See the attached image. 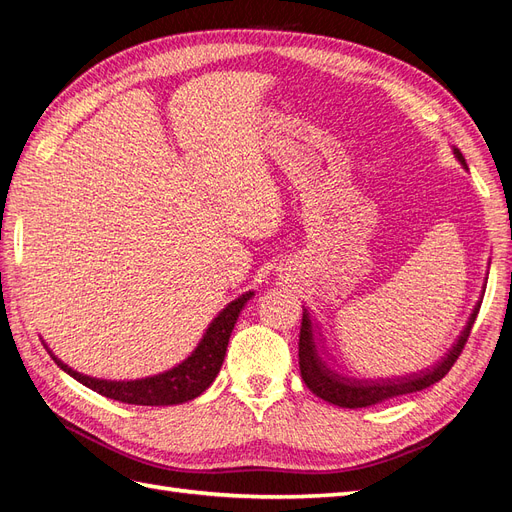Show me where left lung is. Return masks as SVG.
Segmentation results:
<instances>
[{"label":"left lung","instance_id":"obj_1","mask_svg":"<svg viewBox=\"0 0 512 512\" xmlns=\"http://www.w3.org/2000/svg\"><path fill=\"white\" fill-rule=\"evenodd\" d=\"M455 156L463 166H466V160H463L459 149H455ZM478 309H480V303H476L474 312L466 324V329H463V333L457 339V344L448 350V354L438 365L421 371V374L386 378V380H356V378H348L344 374H339L337 369H333L318 348L312 316L307 314V309H303V322H301V335H299L301 378L307 384V389L314 395H318L320 399L329 401V404H335L339 408H367V406L380 404V401L397 397V395L423 391V389H427V386L440 382L448 374V371H451V367L457 363L459 354L463 352V346H466L468 337L472 333Z\"/></svg>","mask_w":512,"mask_h":512}]
</instances>
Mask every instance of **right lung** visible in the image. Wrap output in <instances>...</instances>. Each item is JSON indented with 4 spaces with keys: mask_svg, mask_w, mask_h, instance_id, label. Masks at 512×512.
<instances>
[{
    "mask_svg": "<svg viewBox=\"0 0 512 512\" xmlns=\"http://www.w3.org/2000/svg\"><path fill=\"white\" fill-rule=\"evenodd\" d=\"M254 292H245L239 299L228 303L220 316L215 318L203 337V342L188 356L181 365L173 367L166 374L145 378V380H132V382H108L79 374V371L70 369L68 365L61 363L57 356L53 361L70 374L74 380L85 384L87 389L96 391L108 399L123 401V404L134 406H173L183 404L198 397L203 391H207L211 382L218 376V371L224 363V354L232 329L241 314L243 305L252 299Z\"/></svg>",
    "mask_w": 512,
    "mask_h": 512,
    "instance_id": "obj_1",
    "label": "right lung"
}]
</instances>
